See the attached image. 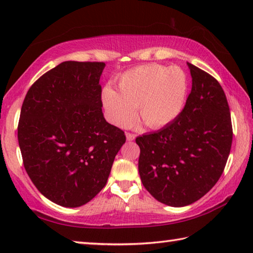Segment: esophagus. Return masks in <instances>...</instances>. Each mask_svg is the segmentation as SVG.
I'll return each instance as SVG.
<instances>
[{
	"label": "esophagus",
	"instance_id": "esophagus-1",
	"mask_svg": "<svg viewBox=\"0 0 253 253\" xmlns=\"http://www.w3.org/2000/svg\"><path fill=\"white\" fill-rule=\"evenodd\" d=\"M126 139L128 140V142H131V140L135 139V135L130 134V132H126Z\"/></svg>",
	"mask_w": 253,
	"mask_h": 253
}]
</instances>
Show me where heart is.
Returning <instances> with one entry per match:
<instances>
[{"label":"heart","instance_id":"obj_1","mask_svg":"<svg viewBox=\"0 0 253 253\" xmlns=\"http://www.w3.org/2000/svg\"><path fill=\"white\" fill-rule=\"evenodd\" d=\"M119 92L106 85L101 101L108 121L118 127L132 125L136 107L145 125L153 129L172 124L183 111L188 77L179 67L151 63L136 67L119 77Z\"/></svg>","mask_w":253,"mask_h":253}]
</instances>
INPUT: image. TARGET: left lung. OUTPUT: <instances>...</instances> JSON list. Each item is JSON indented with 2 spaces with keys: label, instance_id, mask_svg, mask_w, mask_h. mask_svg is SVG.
I'll list each match as a JSON object with an SVG mask.
<instances>
[{
  "label": "left lung",
  "instance_id": "1",
  "mask_svg": "<svg viewBox=\"0 0 253 253\" xmlns=\"http://www.w3.org/2000/svg\"><path fill=\"white\" fill-rule=\"evenodd\" d=\"M192 90L181 115L158 131L139 136L143 185L169 207H185L219 181L232 145L230 108L221 84L187 62Z\"/></svg>",
  "mask_w": 253,
  "mask_h": 253
}]
</instances>
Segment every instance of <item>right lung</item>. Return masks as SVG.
<instances>
[{"label": "right lung", "instance_id": "right-lung-1", "mask_svg": "<svg viewBox=\"0 0 253 253\" xmlns=\"http://www.w3.org/2000/svg\"><path fill=\"white\" fill-rule=\"evenodd\" d=\"M104 62L65 61L29 89L18 126L23 165L42 195L78 208L106 185L126 136L102 114Z\"/></svg>", "mask_w": 253, "mask_h": 253}]
</instances>
